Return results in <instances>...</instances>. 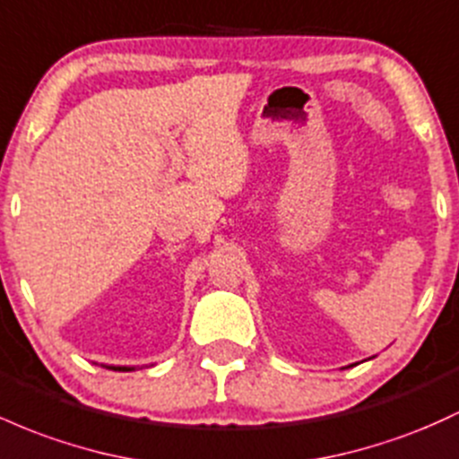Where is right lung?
Instances as JSON below:
<instances>
[{
  "mask_svg": "<svg viewBox=\"0 0 459 459\" xmlns=\"http://www.w3.org/2000/svg\"><path fill=\"white\" fill-rule=\"evenodd\" d=\"M110 370H122V372H128V370H134V368H128V366H108Z\"/></svg>",
  "mask_w": 459,
  "mask_h": 459,
  "instance_id": "right-lung-1",
  "label": "right lung"
}]
</instances>
